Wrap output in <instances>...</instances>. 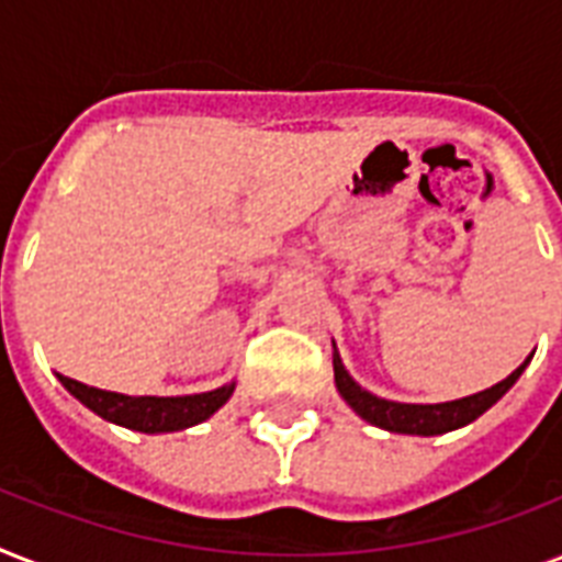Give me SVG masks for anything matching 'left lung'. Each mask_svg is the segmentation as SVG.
<instances>
[{"mask_svg":"<svg viewBox=\"0 0 562 562\" xmlns=\"http://www.w3.org/2000/svg\"><path fill=\"white\" fill-rule=\"evenodd\" d=\"M531 356L525 359V364L514 370V373L502 379L498 384L487 387V391L472 393V396H463V400L454 402H440V405H405V402H391L379 400L370 391H364L361 384L352 382V375L344 370L341 359L335 356V384L338 391L347 400L359 417H364L373 426L384 428V431H396V435H443V431H452V428H461L472 419H479L490 405H496L502 396H505L514 382L522 375V370L528 368Z\"/></svg>","mask_w":562,"mask_h":562,"instance_id":"left-lung-1","label":"left lung"}]
</instances>
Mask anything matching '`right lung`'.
<instances>
[{
  "label": "right lung",
  "mask_w": 562,
  "mask_h": 562,
  "mask_svg": "<svg viewBox=\"0 0 562 562\" xmlns=\"http://www.w3.org/2000/svg\"><path fill=\"white\" fill-rule=\"evenodd\" d=\"M60 382L75 400H81L99 417L116 423V426L157 435V431H180L194 423L215 414L229 400L233 384L218 387L210 393H194V396H125V393L99 391L90 384L75 382L69 375H60Z\"/></svg>",
  "instance_id": "add662e5"
}]
</instances>
